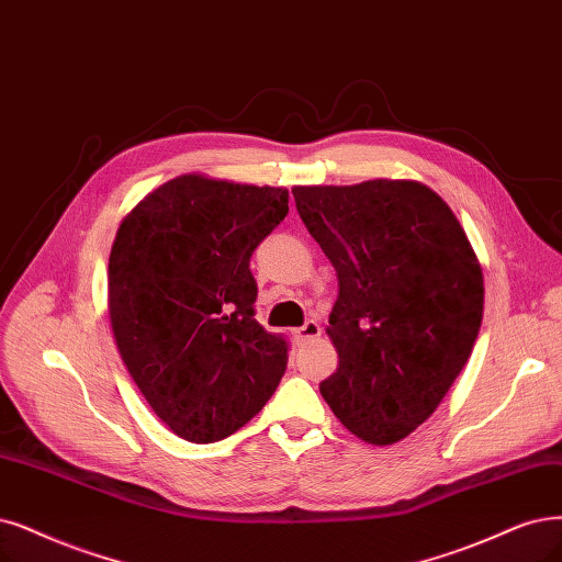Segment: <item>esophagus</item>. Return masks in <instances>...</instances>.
Wrapping results in <instances>:
<instances>
[{"instance_id":"obj_1","label":"esophagus","mask_w":562,"mask_h":562,"mask_svg":"<svg viewBox=\"0 0 562 562\" xmlns=\"http://www.w3.org/2000/svg\"><path fill=\"white\" fill-rule=\"evenodd\" d=\"M294 336H296V340H299V342L315 340V338H319V336H322V326H319L315 319H310V322H305L301 328H296V330H294Z\"/></svg>"}]
</instances>
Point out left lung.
Here are the masks:
<instances>
[{"label":"left lung","instance_id":"8db88e82","mask_svg":"<svg viewBox=\"0 0 562 562\" xmlns=\"http://www.w3.org/2000/svg\"><path fill=\"white\" fill-rule=\"evenodd\" d=\"M296 211L338 273L319 384L342 426L386 447L422 426L461 375L484 317L480 259L451 207L417 180L294 187Z\"/></svg>","mask_w":562,"mask_h":562}]
</instances>
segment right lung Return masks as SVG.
I'll return each mask as SVG.
<instances>
[{
    "label": "right lung",
    "instance_id": "add662e5",
    "mask_svg": "<svg viewBox=\"0 0 562 562\" xmlns=\"http://www.w3.org/2000/svg\"><path fill=\"white\" fill-rule=\"evenodd\" d=\"M289 213L284 187L184 173L120 222L109 315L120 357L157 417L217 442L273 396L286 340L255 319L249 257Z\"/></svg>",
    "mask_w": 562,
    "mask_h": 562
}]
</instances>
